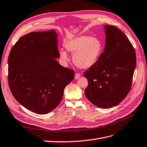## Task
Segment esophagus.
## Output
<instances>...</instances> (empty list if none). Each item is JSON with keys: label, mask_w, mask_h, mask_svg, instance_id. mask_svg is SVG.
<instances>
[{"label": "esophagus", "mask_w": 147, "mask_h": 147, "mask_svg": "<svg viewBox=\"0 0 147 147\" xmlns=\"http://www.w3.org/2000/svg\"><path fill=\"white\" fill-rule=\"evenodd\" d=\"M80 77H81L80 74H78V73H76V74H75V80H77V79H78Z\"/></svg>", "instance_id": "34e87169"}]
</instances>
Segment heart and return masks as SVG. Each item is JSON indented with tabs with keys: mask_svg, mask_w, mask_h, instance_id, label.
<instances>
[{
	"mask_svg": "<svg viewBox=\"0 0 147 147\" xmlns=\"http://www.w3.org/2000/svg\"><path fill=\"white\" fill-rule=\"evenodd\" d=\"M66 50L73 54L74 63L79 68L88 69L94 65L99 59L102 44L95 37L80 36L75 38L65 45ZM61 59L67 61L69 57L65 51H59Z\"/></svg>",
	"mask_w": 147,
	"mask_h": 147,
	"instance_id": "b5f03b06",
	"label": "heart"
}]
</instances>
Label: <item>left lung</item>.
<instances>
[{"label": "left lung", "mask_w": 147, "mask_h": 147, "mask_svg": "<svg viewBox=\"0 0 147 147\" xmlns=\"http://www.w3.org/2000/svg\"><path fill=\"white\" fill-rule=\"evenodd\" d=\"M105 47L97 63L84 72L87 99L100 108L119 104L127 95L136 66V51L122 31L105 25Z\"/></svg>", "instance_id": "1"}]
</instances>
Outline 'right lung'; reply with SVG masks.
I'll return each instance as SVG.
<instances>
[{"instance_id":"1","label":"right lung","mask_w":147,"mask_h":147,"mask_svg":"<svg viewBox=\"0 0 147 147\" xmlns=\"http://www.w3.org/2000/svg\"><path fill=\"white\" fill-rule=\"evenodd\" d=\"M54 30L24 35L8 56V85L15 99L37 114L54 110L75 72L56 61L60 57Z\"/></svg>"}]
</instances>
